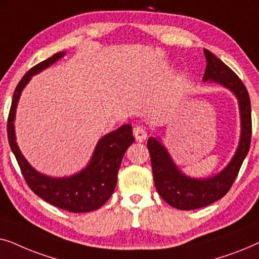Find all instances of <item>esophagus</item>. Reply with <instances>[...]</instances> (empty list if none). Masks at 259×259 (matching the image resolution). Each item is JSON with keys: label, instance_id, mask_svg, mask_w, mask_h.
Here are the masks:
<instances>
[{"label": "esophagus", "instance_id": "1", "mask_svg": "<svg viewBox=\"0 0 259 259\" xmlns=\"http://www.w3.org/2000/svg\"><path fill=\"white\" fill-rule=\"evenodd\" d=\"M133 134H134V138H136L138 141H144V140H146V138H147L146 130L141 126L134 127Z\"/></svg>", "mask_w": 259, "mask_h": 259}]
</instances>
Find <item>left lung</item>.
Returning <instances> with one entry per match:
<instances>
[{"mask_svg":"<svg viewBox=\"0 0 259 259\" xmlns=\"http://www.w3.org/2000/svg\"><path fill=\"white\" fill-rule=\"evenodd\" d=\"M204 54L207 65L203 81L217 82L236 95L239 102L242 133L239 146L229 165L217 176L207 179L190 178L183 175L169 157L164 145L157 138L151 137L148 139L147 148L151 155L155 189L168 205L185 211L207 206L229 192L249 152L252 133L251 104L246 87L238 75L210 51L204 49Z\"/></svg>","mask_w":259,"mask_h":259,"instance_id":"obj_1","label":"left lung"}]
</instances>
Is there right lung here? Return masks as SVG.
<instances>
[{"instance_id":"1","label":"right lung","mask_w":259,"mask_h":259,"mask_svg":"<svg viewBox=\"0 0 259 259\" xmlns=\"http://www.w3.org/2000/svg\"><path fill=\"white\" fill-rule=\"evenodd\" d=\"M63 55H65L63 52L56 53L45 61L37 63L24 74L14 92L8 123H7V132H8L10 148L30 190L36 196L56 207L81 213V212L98 210L114 192L120 164L126 150L133 144L134 137L131 125H122L118 130L106 134L98 143L87 167L72 177L52 178L41 175L31 167L21 153L15 141L14 120H15L16 106L21 92L26 87L31 76L52 66Z\"/></svg>"}]
</instances>
